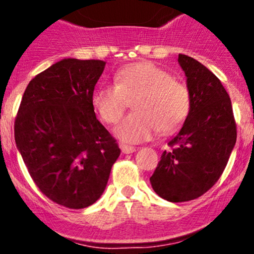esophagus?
<instances>
[{
    "mask_svg": "<svg viewBox=\"0 0 254 254\" xmlns=\"http://www.w3.org/2000/svg\"><path fill=\"white\" fill-rule=\"evenodd\" d=\"M121 149H122V153L124 154H132L133 151H136L135 147H131V145H127V144H121Z\"/></svg>",
    "mask_w": 254,
    "mask_h": 254,
    "instance_id": "34e87169",
    "label": "esophagus"
}]
</instances>
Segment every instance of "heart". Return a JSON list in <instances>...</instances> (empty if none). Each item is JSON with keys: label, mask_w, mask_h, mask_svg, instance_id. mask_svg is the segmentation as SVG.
<instances>
[{"label": "heart", "mask_w": 254, "mask_h": 254, "mask_svg": "<svg viewBox=\"0 0 254 254\" xmlns=\"http://www.w3.org/2000/svg\"><path fill=\"white\" fill-rule=\"evenodd\" d=\"M116 83L103 84L93 94V105L107 124L123 117L129 101L136 112L117 125L116 136L127 143L149 141L159 132L177 130L191 107L188 87L151 62L127 64L115 75Z\"/></svg>", "instance_id": "b5f03b06"}]
</instances>
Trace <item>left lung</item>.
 Wrapping results in <instances>:
<instances>
[{"mask_svg":"<svg viewBox=\"0 0 254 254\" xmlns=\"http://www.w3.org/2000/svg\"><path fill=\"white\" fill-rule=\"evenodd\" d=\"M191 107L183 127L168 142L150 184L168 202L196 199L220 179L237 142L230 98L221 81L194 58L179 55Z\"/></svg>","mask_w":254,"mask_h":254,"instance_id":"8db88e82","label":"left lung"}]
</instances>
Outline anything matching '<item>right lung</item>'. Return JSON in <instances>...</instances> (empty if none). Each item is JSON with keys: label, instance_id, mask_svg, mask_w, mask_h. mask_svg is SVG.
<instances>
[{"label": "right lung", "instance_id": "add662e5", "mask_svg": "<svg viewBox=\"0 0 254 254\" xmlns=\"http://www.w3.org/2000/svg\"><path fill=\"white\" fill-rule=\"evenodd\" d=\"M105 64L76 58L52 64L30 81L14 124L16 147L33 182L69 209L97 202L121 154L93 106Z\"/></svg>", "mask_w": 254, "mask_h": 254}]
</instances>
